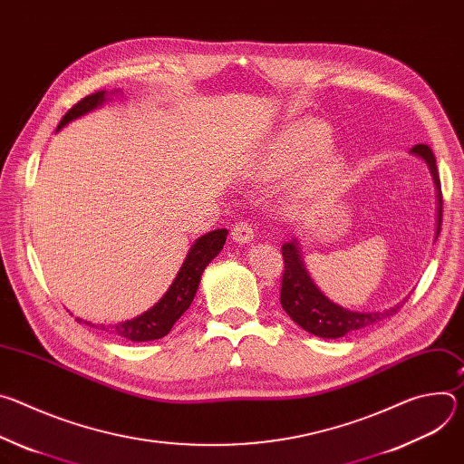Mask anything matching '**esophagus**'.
I'll list each match as a JSON object with an SVG mask.
<instances>
[{"label": "esophagus", "instance_id": "34e87169", "mask_svg": "<svg viewBox=\"0 0 464 464\" xmlns=\"http://www.w3.org/2000/svg\"><path fill=\"white\" fill-rule=\"evenodd\" d=\"M231 235H233V240L238 242V244L251 242L253 237H255V226L249 220H242V222L235 224Z\"/></svg>", "mask_w": 464, "mask_h": 464}]
</instances>
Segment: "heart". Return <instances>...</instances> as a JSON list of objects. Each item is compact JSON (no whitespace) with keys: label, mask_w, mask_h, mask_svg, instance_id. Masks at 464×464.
Listing matches in <instances>:
<instances>
[{"label":"heart","mask_w":464,"mask_h":464,"mask_svg":"<svg viewBox=\"0 0 464 464\" xmlns=\"http://www.w3.org/2000/svg\"><path fill=\"white\" fill-rule=\"evenodd\" d=\"M328 141L323 131L317 126H299L290 130L285 138H281L276 147L262 158V161L255 167V172L262 178L276 176L281 172H286L319 152L326 149ZM338 172V163L334 160H328L323 163V167L315 172V179H326Z\"/></svg>","instance_id":"obj_1"}]
</instances>
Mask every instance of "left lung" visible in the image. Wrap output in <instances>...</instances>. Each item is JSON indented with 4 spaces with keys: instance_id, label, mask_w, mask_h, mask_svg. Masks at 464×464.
<instances>
[{
    "instance_id": "obj_1",
    "label": "left lung",
    "mask_w": 464,
    "mask_h": 464,
    "mask_svg": "<svg viewBox=\"0 0 464 464\" xmlns=\"http://www.w3.org/2000/svg\"><path fill=\"white\" fill-rule=\"evenodd\" d=\"M417 156H420L433 176L435 187H437V235L440 233L442 224V192H440V179L437 172V163L431 149L428 145H415L411 149ZM283 258H285V272L281 281V304L285 312L299 324L306 333L315 334L319 338H342L353 330H360L363 326H369L372 323L383 321L385 317L392 315L402 308V304H396L394 308H389L385 312H353L347 308H342L328 301L312 283L308 277L304 264L299 256V247L295 240L283 244L281 247Z\"/></svg>"
}]
</instances>
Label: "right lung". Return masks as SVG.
<instances>
[{"label":"right lung","mask_w":464,"mask_h":464,"mask_svg":"<svg viewBox=\"0 0 464 464\" xmlns=\"http://www.w3.org/2000/svg\"><path fill=\"white\" fill-rule=\"evenodd\" d=\"M104 95H106V92H97V93H92V95L84 97L82 101H79L68 113L62 117L58 130L63 124H68L70 121H73V119L88 113L90 110L97 108L99 104H102ZM226 237H227V229H217V231H211V233L198 238L192 244V247L188 249L181 270L178 272L174 283L170 285V288L163 295V299L156 306H152L149 312H145L143 315H140L136 319L108 326L110 333L119 338L130 340V342H150V340H160V338L167 336L170 333V328L174 326V323L190 306L206 266L220 253V249L226 244ZM79 321H82V319H79ZM84 323L92 326V323H88V321H84ZM101 328L106 330L104 324H101Z\"/></svg>","instance_id":"add662e5"}]
</instances>
